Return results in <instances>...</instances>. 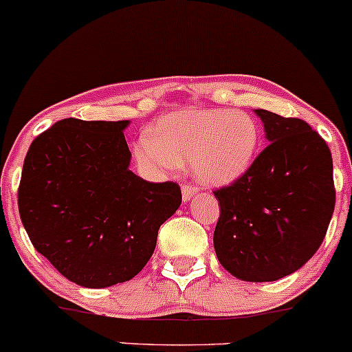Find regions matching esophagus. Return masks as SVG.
<instances>
[{
    "mask_svg": "<svg viewBox=\"0 0 352 352\" xmlns=\"http://www.w3.org/2000/svg\"><path fill=\"white\" fill-rule=\"evenodd\" d=\"M181 195H183V201H190L197 195V188L191 186V184H183L181 186Z\"/></svg>",
    "mask_w": 352,
    "mask_h": 352,
    "instance_id": "obj_1",
    "label": "esophagus"
}]
</instances>
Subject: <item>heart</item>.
<instances>
[{
    "label": "heart",
    "instance_id": "heart-1",
    "mask_svg": "<svg viewBox=\"0 0 352 352\" xmlns=\"http://www.w3.org/2000/svg\"><path fill=\"white\" fill-rule=\"evenodd\" d=\"M261 149V129L245 111L223 108L166 115L133 147L137 164L162 175L190 162L203 184L227 186L248 175Z\"/></svg>",
    "mask_w": 352,
    "mask_h": 352
}]
</instances>
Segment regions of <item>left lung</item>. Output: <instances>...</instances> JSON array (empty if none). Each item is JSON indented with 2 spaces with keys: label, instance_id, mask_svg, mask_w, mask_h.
I'll return each instance as SVG.
<instances>
[{
  "label": "left lung",
  "instance_id": "1",
  "mask_svg": "<svg viewBox=\"0 0 352 352\" xmlns=\"http://www.w3.org/2000/svg\"><path fill=\"white\" fill-rule=\"evenodd\" d=\"M267 147L241 179L213 191L220 217L213 245L242 281H276L320 248L336 205L332 155L307 122L254 110Z\"/></svg>",
  "mask_w": 352,
  "mask_h": 352
}]
</instances>
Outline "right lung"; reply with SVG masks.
Masks as SVG:
<instances>
[{
	"mask_svg": "<svg viewBox=\"0 0 352 352\" xmlns=\"http://www.w3.org/2000/svg\"><path fill=\"white\" fill-rule=\"evenodd\" d=\"M129 120L64 118L32 142L18 210L32 244L72 283L107 288L142 271L159 227L179 208L173 181L129 169Z\"/></svg>",
	"mask_w": 352,
	"mask_h": 352,
	"instance_id": "right-lung-1",
	"label": "right lung"
}]
</instances>
